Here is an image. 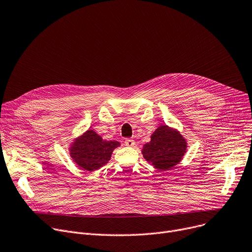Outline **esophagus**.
<instances>
[{
  "instance_id": "esophagus-1",
  "label": "esophagus",
  "mask_w": 252,
  "mask_h": 252,
  "mask_svg": "<svg viewBox=\"0 0 252 252\" xmlns=\"http://www.w3.org/2000/svg\"><path fill=\"white\" fill-rule=\"evenodd\" d=\"M125 145L127 147H133V146H135V141L133 139H126Z\"/></svg>"
}]
</instances>
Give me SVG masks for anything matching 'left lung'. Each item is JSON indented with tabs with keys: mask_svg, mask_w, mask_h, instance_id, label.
Masks as SVG:
<instances>
[{
	"mask_svg": "<svg viewBox=\"0 0 252 252\" xmlns=\"http://www.w3.org/2000/svg\"><path fill=\"white\" fill-rule=\"evenodd\" d=\"M188 143L180 130L166 125L158 126L150 142L143 146V157L160 171L169 170L182 161Z\"/></svg>",
	"mask_w": 252,
	"mask_h": 252,
	"instance_id": "8db88e82",
	"label": "left lung"
}]
</instances>
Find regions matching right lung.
I'll return each instance as SVG.
<instances>
[{
	"label": "right lung",
	"mask_w": 252,
	"mask_h": 252,
	"mask_svg": "<svg viewBox=\"0 0 252 252\" xmlns=\"http://www.w3.org/2000/svg\"><path fill=\"white\" fill-rule=\"evenodd\" d=\"M119 146V142L104 140L95 130L89 128L70 143L68 151L79 168L95 171L110 160L113 150Z\"/></svg>",
	"instance_id": "1"
}]
</instances>
